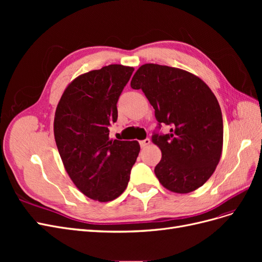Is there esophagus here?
<instances>
[{
	"mask_svg": "<svg viewBox=\"0 0 262 262\" xmlns=\"http://www.w3.org/2000/svg\"><path fill=\"white\" fill-rule=\"evenodd\" d=\"M150 144V140L149 139H145L143 141H140V145L141 147H146L147 145Z\"/></svg>",
	"mask_w": 262,
	"mask_h": 262,
	"instance_id": "esophagus-1",
	"label": "esophagus"
}]
</instances>
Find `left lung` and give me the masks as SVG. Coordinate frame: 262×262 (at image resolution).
Returning a JSON list of instances; mask_svg holds the SVG:
<instances>
[{"mask_svg": "<svg viewBox=\"0 0 262 262\" xmlns=\"http://www.w3.org/2000/svg\"><path fill=\"white\" fill-rule=\"evenodd\" d=\"M155 109L156 120L170 125L168 134H154L162 150L154 172L171 192L189 193L208 181L223 149V119L215 95L200 77L167 66L146 63L131 81Z\"/></svg>", "mask_w": 262, "mask_h": 262, "instance_id": "8db88e82", "label": "left lung"}]
</instances>
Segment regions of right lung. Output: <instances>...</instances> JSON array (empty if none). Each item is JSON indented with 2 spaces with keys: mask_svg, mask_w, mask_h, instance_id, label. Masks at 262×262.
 Listing matches in <instances>:
<instances>
[{
  "mask_svg": "<svg viewBox=\"0 0 262 262\" xmlns=\"http://www.w3.org/2000/svg\"><path fill=\"white\" fill-rule=\"evenodd\" d=\"M134 69L110 64L78 75L63 92L53 132L71 180L90 199L113 201L128 186L140 152L138 141L109 139L117 101Z\"/></svg>",
  "mask_w": 262,
  "mask_h": 262,
  "instance_id": "add662e5",
  "label": "right lung"
}]
</instances>
